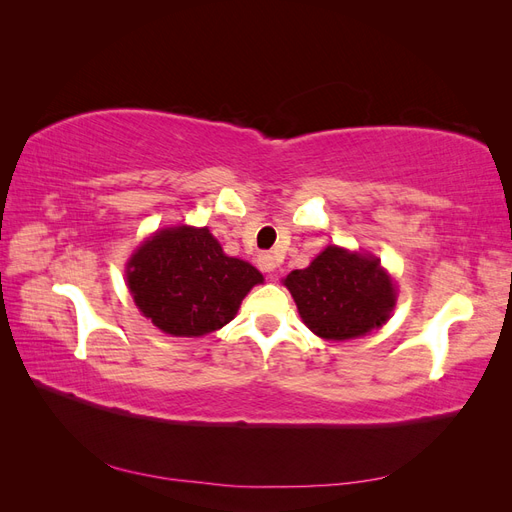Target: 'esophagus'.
Here are the masks:
<instances>
[{
	"label": "esophagus",
	"mask_w": 512,
	"mask_h": 512,
	"mask_svg": "<svg viewBox=\"0 0 512 512\" xmlns=\"http://www.w3.org/2000/svg\"><path fill=\"white\" fill-rule=\"evenodd\" d=\"M258 267L265 273H273L277 269V260L271 252H262L258 254Z\"/></svg>",
	"instance_id": "34e87169"
}]
</instances>
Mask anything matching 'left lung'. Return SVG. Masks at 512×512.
<instances>
[{"label":"left lung","instance_id":"left-lung-1","mask_svg":"<svg viewBox=\"0 0 512 512\" xmlns=\"http://www.w3.org/2000/svg\"><path fill=\"white\" fill-rule=\"evenodd\" d=\"M303 322L318 337H361L386 322L395 305V286L380 260L329 245L307 269L286 280Z\"/></svg>","mask_w":512,"mask_h":512}]
</instances>
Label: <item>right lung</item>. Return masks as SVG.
<instances>
[{
    "label": "right lung",
    "instance_id": "right-lung-1",
    "mask_svg": "<svg viewBox=\"0 0 512 512\" xmlns=\"http://www.w3.org/2000/svg\"><path fill=\"white\" fill-rule=\"evenodd\" d=\"M260 282V271L226 256L207 228L160 230L128 262L134 303L158 329L177 337L222 329Z\"/></svg>",
    "mask_w": 512,
    "mask_h": 512
}]
</instances>
